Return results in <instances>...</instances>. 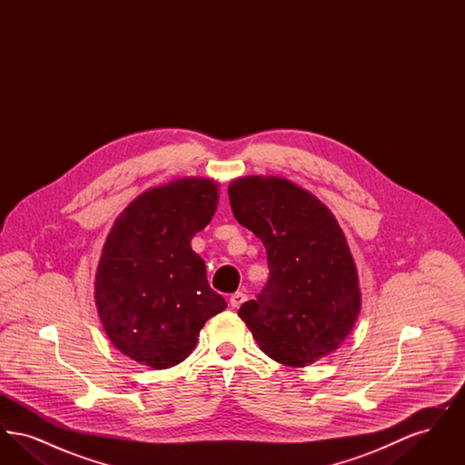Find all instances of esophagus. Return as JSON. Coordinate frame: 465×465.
Returning a JSON list of instances; mask_svg holds the SVG:
<instances>
[{
    "instance_id": "34e87169",
    "label": "esophagus",
    "mask_w": 465,
    "mask_h": 465,
    "mask_svg": "<svg viewBox=\"0 0 465 465\" xmlns=\"http://www.w3.org/2000/svg\"><path fill=\"white\" fill-rule=\"evenodd\" d=\"M245 300H247V294H243V292H233V294L230 296V305H232L233 309H239Z\"/></svg>"
}]
</instances>
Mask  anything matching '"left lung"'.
Masks as SVG:
<instances>
[{
  "label": "left lung",
  "mask_w": 465,
  "mask_h": 465,
  "mask_svg": "<svg viewBox=\"0 0 465 465\" xmlns=\"http://www.w3.org/2000/svg\"><path fill=\"white\" fill-rule=\"evenodd\" d=\"M235 220L266 249L268 281L239 317L273 361L303 368L334 352L361 307L354 260L328 207L282 177L228 186Z\"/></svg>",
  "instance_id": "left-lung-1"
}]
</instances>
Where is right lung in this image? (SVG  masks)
Masks as SVG:
<instances>
[{
	"mask_svg": "<svg viewBox=\"0 0 465 465\" xmlns=\"http://www.w3.org/2000/svg\"><path fill=\"white\" fill-rule=\"evenodd\" d=\"M216 203V183L186 177L139 195L113 224L95 303L113 345L134 361L176 366L195 349L205 321L226 309L190 245Z\"/></svg>",
	"mask_w": 465,
	"mask_h": 465,
	"instance_id": "1",
	"label": "right lung"
}]
</instances>
